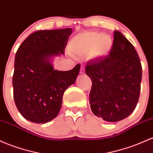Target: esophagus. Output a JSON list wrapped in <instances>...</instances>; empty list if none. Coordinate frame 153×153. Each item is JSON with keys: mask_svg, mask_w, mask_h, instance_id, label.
<instances>
[{"mask_svg": "<svg viewBox=\"0 0 153 153\" xmlns=\"http://www.w3.org/2000/svg\"><path fill=\"white\" fill-rule=\"evenodd\" d=\"M85 73V68H84L83 66H82L81 68H80V74H84Z\"/></svg>", "mask_w": 153, "mask_h": 153, "instance_id": "obj_1", "label": "esophagus"}]
</instances>
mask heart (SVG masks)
<instances>
[{
	"mask_svg": "<svg viewBox=\"0 0 153 153\" xmlns=\"http://www.w3.org/2000/svg\"><path fill=\"white\" fill-rule=\"evenodd\" d=\"M70 50L74 56L92 58L105 57L113 47L110 36L96 32H84L75 36L70 42Z\"/></svg>",
	"mask_w": 153,
	"mask_h": 153,
	"instance_id": "1",
	"label": "heart"
}]
</instances>
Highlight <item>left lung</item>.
Masks as SVG:
<instances>
[{
  "instance_id": "left-lung-1",
  "label": "left lung",
  "mask_w": 153,
  "mask_h": 153,
  "mask_svg": "<svg viewBox=\"0 0 153 153\" xmlns=\"http://www.w3.org/2000/svg\"><path fill=\"white\" fill-rule=\"evenodd\" d=\"M109 56L87 63L85 73L92 85L90 108L96 116L116 122L128 117L138 102L142 65L136 50L119 31H114Z\"/></svg>"
}]
</instances>
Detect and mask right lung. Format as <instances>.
Masks as SVG:
<instances>
[{
  "instance_id": "1",
  "label": "right lung",
  "mask_w": 153,
  "mask_h": 153,
  "mask_svg": "<svg viewBox=\"0 0 153 153\" xmlns=\"http://www.w3.org/2000/svg\"><path fill=\"white\" fill-rule=\"evenodd\" d=\"M71 28L33 32L16 51L13 75V98L20 114L37 123L58 116L63 95L79 73L80 64L66 71L55 70L51 58L64 54Z\"/></svg>"
}]
</instances>
